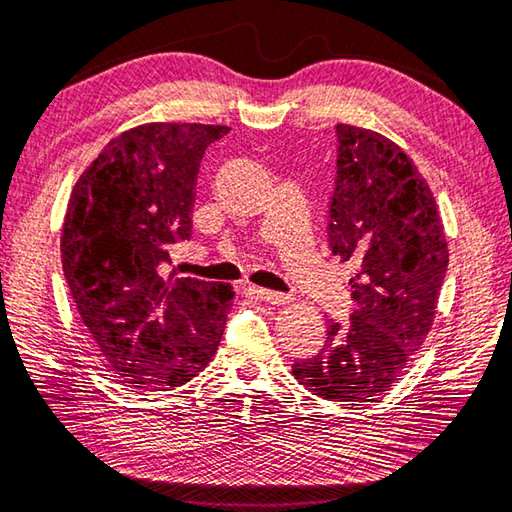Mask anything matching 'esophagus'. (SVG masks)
Segmentation results:
<instances>
[{"label":"esophagus","mask_w":512,"mask_h":512,"mask_svg":"<svg viewBox=\"0 0 512 512\" xmlns=\"http://www.w3.org/2000/svg\"><path fill=\"white\" fill-rule=\"evenodd\" d=\"M254 292H256L258 299H263V301H267V304H274V306H283L292 299L288 295H283V292H274V290H267V288H256Z\"/></svg>","instance_id":"34e87169"}]
</instances>
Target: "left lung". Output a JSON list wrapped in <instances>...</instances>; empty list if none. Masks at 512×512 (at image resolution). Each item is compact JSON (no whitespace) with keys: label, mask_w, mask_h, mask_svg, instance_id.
<instances>
[{"label":"left lung","mask_w":512,"mask_h":512,"mask_svg":"<svg viewBox=\"0 0 512 512\" xmlns=\"http://www.w3.org/2000/svg\"><path fill=\"white\" fill-rule=\"evenodd\" d=\"M329 247L356 263L354 313L331 322L324 347L292 363L295 379L331 401H372L397 381L431 331L449 251L429 183L381 133L338 124Z\"/></svg>","instance_id":"left-lung-1"}]
</instances>
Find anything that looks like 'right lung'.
Here are the masks:
<instances>
[{
    "mask_svg": "<svg viewBox=\"0 0 512 512\" xmlns=\"http://www.w3.org/2000/svg\"><path fill=\"white\" fill-rule=\"evenodd\" d=\"M229 127L142 124L113 138L67 204L61 256L92 345L124 383L177 388L211 363L236 292L229 283L161 276L192 236L206 147Z\"/></svg>",
    "mask_w": 512,
    "mask_h": 512,
    "instance_id": "obj_1",
    "label": "right lung"
}]
</instances>
